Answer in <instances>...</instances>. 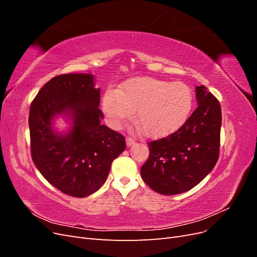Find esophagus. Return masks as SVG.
Masks as SVG:
<instances>
[{
	"mask_svg": "<svg viewBox=\"0 0 257 257\" xmlns=\"http://www.w3.org/2000/svg\"><path fill=\"white\" fill-rule=\"evenodd\" d=\"M125 142H126V146H127V147H131V146H133V145L135 144V141H134V139H133V138H131V137H126Z\"/></svg>",
	"mask_w": 257,
	"mask_h": 257,
	"instance_id": "obj_1",
	"label": "esophagus"
}]
</instances>
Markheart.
<instances>
[{
    "instance_id": "heart-1",
    "label": "heart",
    "mask_w": 257,
    "mask_h": 257,
    "mask_svg": "<svg viewBox=\"0 0 257 257\" xmlns=\"http://www.w3.org/2000/svg\"><path fill=\"white\" fill-rule=\"evenodd\" d=\"M193 93L188 84L170 82L154 77L127 80L119 91L108 90L103 97V109L114 127H120L133 116L149 137L173 133L188 118Z\"/></svg>"
}]
</instances>
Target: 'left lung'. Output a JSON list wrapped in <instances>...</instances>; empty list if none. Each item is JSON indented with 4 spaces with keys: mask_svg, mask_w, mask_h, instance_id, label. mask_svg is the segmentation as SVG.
Here are the masks:
<instances>
[{
    "mask_svg": "<svg viewBox=\"0 0 257 257\" xmlns=\"http://www.w3.org/2000/svg\"><path fill=\"white\" fill-rule=\"evenodd\" d=\"M197 108L175 133L151 142L142 166L143 180L163 195L193 189L219 159L222 112L219 100L205 85L196 87Z\"/></svg>",
    "mask_w": 257,
    "mask_h": 257,
    "instance_id": "left-lung-1",
    "label": "left lung"
}]
</instances>
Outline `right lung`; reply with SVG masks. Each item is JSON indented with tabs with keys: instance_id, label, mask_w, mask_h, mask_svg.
I'll return each instance as SVG.
<instances>
[{
	"instance_id": "obj_1",
	"label": "right lung",
	"mask_w": 257,
	"mask_h": 257,
	"mask_svg": "<svg viewBox=\"0 0 257 257\" xmlns=\"http://www.w3.org/2000/svg\"><path fill=\"white\" fill-rule=\"evenodd\" d=\"M92 74L54 77L37 93L30 107L31 154L36 168L54 188L74 197L96 192L112 161L125 150V139L100 123V89ZM58 117L67 131L54 126Z\"/></svg>"
}]
</instances>
